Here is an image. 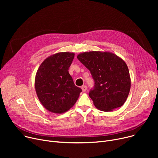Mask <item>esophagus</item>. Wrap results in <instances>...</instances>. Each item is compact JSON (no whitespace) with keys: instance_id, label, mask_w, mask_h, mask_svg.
Listing matches in <instances>:
<instances>
[{"instance_id":"34e87169","label":"esophagus","mask_w":158,"mask_h":158,"mask_svg":"<svg viewBox=\"0 0 158 158\" xmlns=\"http://www.w3.org/2000/svg\"><path fill=\"white\" fill-rule=\"evenodd\" d=\"M81 89H82V92H86V90L87 89V86H85V85H83V86H82V87H81Z\"/></svg>"}]
</instances>
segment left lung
<instances>
[{
    "instance_id": "left-lung-1",
    "label": "left lung",
    "mask_w": 158,
    "mask_h": 158,
    "mask_svg": "<svg viewBox=\"0 0 158 158\" xmlns=\"http://www.w3.org/2000/svg\"><path fill=\"white\" fill-rule=\"evenodd\" d=\"M77 57L90 71L95 81L89 96L97 108L107 112L122 106L131 89L130 74L126 62L107 51L85 52Z\"/></svg>"
}]
</instances>
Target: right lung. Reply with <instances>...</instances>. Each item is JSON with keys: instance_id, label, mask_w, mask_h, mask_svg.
Wrapping results in <instances>:
<instances>
[{"instance_id": "obj_1", "label": "right lung", "mask_w": 158, "mask_h": 158, "mask_svg": "<svg viewBox=\"0 0 158 158\" xmlns=\"http://www.w3.org/2000/svg\"><path fill=\"white\" fill-rule=\"evenodd\" d=\"M73 52H58L47 57L37 70L35 86L40 102L48 111L61 114L77 101L82 89L73 83L69 69Z\"/></svg>"}]
</instances>
